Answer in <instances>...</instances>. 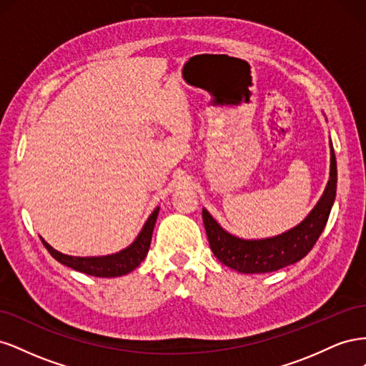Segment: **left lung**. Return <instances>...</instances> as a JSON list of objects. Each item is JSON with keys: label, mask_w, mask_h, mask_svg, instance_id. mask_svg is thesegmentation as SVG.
Here are the masks:
<instances>
[{"label": "left lung", "mask_w": 366, "mask_h": 366, "mask_svg": "<svg viewBox=\"0 0 366 366\" xmlns=\"http://www.w3.org/2000/svg\"><path fill=\"white\" fill-rule=\"evenodd\" d=\"M330 156V179L322 197L301 223L280 235L259 239H244L232 235L203 207V223L210 250L218 261L239 273L249 274L276 272L307 257L325 229L336 198L337 166L331 140Z\"/></svg>", "instance_id": "left-lung-1"}]
</instances>
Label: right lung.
<instances>
[{"label": "right lung", "instance_id": "right-lung-1", "mask_svg": "<svg viewBox=\"0 0 366 366\" xmlns=\"http://www.w3.org/2000/svg\"><path fill=\"white\" fill-rule=\"evenodd\" d=\"M159 210V206L152 210V214L148 217L147 223L143 224L139 235L128 247L112 254H102V257H71V254H65L53 249L42 237L39 238L51 257L61 264L67 265V267L90 276H97V278H117V276H124L132 272L145 259L151 246L152 230L154 226H156Z\"/></svg>", "mask_w": 366, "mask_h": 366}]
</instances>
